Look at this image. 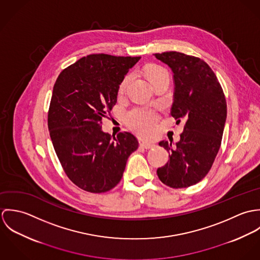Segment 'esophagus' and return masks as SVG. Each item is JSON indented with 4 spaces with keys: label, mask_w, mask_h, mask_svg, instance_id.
I'll use <instances>...</instances> for the list:
<instances>
[{
    "label": "esophagus",
    "mask_w": 260,
    "mask_h": 260,
    "mask_svg": "<svg viewBox=\"0 0 260 260\" xmlns=\"http://www.w3.org/2000/svg\"><path fill=\"white\" fill-rule=\"evenodd\" d=\"M140 146L145 149L154 148L156 145L153 143H148V142H140Z\"/></svg>",
    "instance_id": "34e87169"
}]
</instances>
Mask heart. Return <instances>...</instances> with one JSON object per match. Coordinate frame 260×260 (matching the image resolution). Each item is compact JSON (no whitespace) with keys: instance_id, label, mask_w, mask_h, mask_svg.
<instances>
[{"instance_id":"b5f03b06","label":"heart","mask_w":260,"mask_h":260,"mask_svg":"<svg viewBox=\"0 0 260 260\" xmlns=\"http://www.w3.org/2000/svg\"><path fill=\"white\" fill-rule=\"evenodd\" d=\"M166 73V71L160 67L152 66L147 69V76L149 81L157 77L158 75ZM130 76H126L123 81L120 84L119 90L123 91L129 81ZM158 115L149 109H133L127 113L126 115V123L137 134L143 136V137H150L154 134L156 130V126L158 123Z\"/></svg>"}]
</instances>
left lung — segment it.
I'll return each instance as SVG.
<instances>
[{
  "instance_id": "obj_1",
  "label": "left lung",
  "mask_w": 260,
  "mask_h": 260,
  "mask_svg": "<svg viewBox=\"0 0 260 260\" xmlns=\"http://www.w3.org/2000/svg\"><path fill=\"white\" fill-rule=\"evenodd\" d=\"M154 56L173 72L171 115L177 122L186 121L179 142L159 143L170 159L157 175L165 185L185 188L201 181L212 167L221 145L226 100L216 75L203 60L173 51Z\"/></svg>"
}]
</instances>
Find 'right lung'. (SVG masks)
<instances>
[{"instance_id": "add662e5", "label": "right lung", "mask_w": 260, "mask_h": 260, "mask_svg": "<svg viewBox=\"0 0 260 260\" xmlns=\"http://www.w3.org/2000/svg\"><path fill=\"white\" fill-rule=\"evenodd\" d=\"M140 57L92 54L64 69L53 88L48 128L60 163L79 188L102 193L117 185L136 137L102 131V119L117 102L119 85Z\"/></svg>"}]
</instances>
